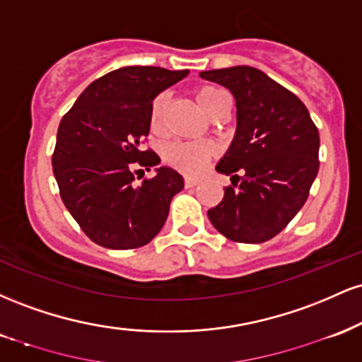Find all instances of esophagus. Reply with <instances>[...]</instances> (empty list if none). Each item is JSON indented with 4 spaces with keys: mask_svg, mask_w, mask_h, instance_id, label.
<instances>
[{
    "mask_svg": "<svg viewBox=\"0 0 362 362\" xmlns=\"http://www.w3.org/2000/svg\"><path fill=\"white\" fill-rule=\"evenodd\" d=\"M199 184L197 178H190V177H185V189H192Z\"/></svg>",
    "mask_w": 362,
    "mask_h": 362,
    "instance_id": "1",
    "label": "esophagus"
}]
</instances>
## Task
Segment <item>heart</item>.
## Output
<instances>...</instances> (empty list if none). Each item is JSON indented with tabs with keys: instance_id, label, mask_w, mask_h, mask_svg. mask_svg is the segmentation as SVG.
Returning a JSON list of instances; mask_svg holds the SVG:
<instances>
[{
	"instance_id": "heart-1",
	"label": "heart",
	"mask_w": 362,
	"mask_h": 362,
	"mask_svg": "<svg viewBox=\"0 0 362 362\" xmlns=\"http://www.w3.org/2000/svg\"><path fill=\"white\" fill-rule=\"evenodd\" d=\"M194 97L199 107L211 117L213 112L218 109L219 103L226 98V95H224V91L216 88V86L202 85L194 90ZM165 109H167V97L160 95V97L153 100L151 112H149L151 131H160L161 129ZM214 153L216 146L211 141H173V143L165 146L163 160L167 161L170 167L178 170V172L195 177L207 167Z\"/></svg>"
}]
</instances>
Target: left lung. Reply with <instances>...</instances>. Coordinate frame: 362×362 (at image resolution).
Segmentation results:
<instances>
[{"label":"left lung","instance_id":"8db88e82","mask_svg":"<svg viewBox=\"0 0 362 362\" xmlns=\"http://www.w3.org/2000/svg\"><path fill=\"white\" fill-rule=\"evenodd\" d=\"M199 76L223 85L236 102L233 141L216 165L233 187L207 211L209 221L233 242H267L308 199L320 167L318 129L305 103L260 69L233 66Z\"/></svg>","mask_w":362,"mask_h":362}]
</instances>
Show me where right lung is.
Segmentation results:
<instances>
[{
	"instance_id": "1",
	"label": "right lung",
	"mask_w": 362,
	"mask_h": 362,
	"mask_svg": "<svg viewBox=\"0 0 362 362\" xmlns=\"http://www.w3.org/2000/svg\"><path fill=\"white\" fill-rule=\"evenodd\" d=\"M189 74L155 66H126L95 80L57 129L52 170L61 199L86 236L112 250L151 242L168 218L184 177L143 151L153 100ZM138 166L157 175L134 182Z\"/></svg>"
}]
</instances>
